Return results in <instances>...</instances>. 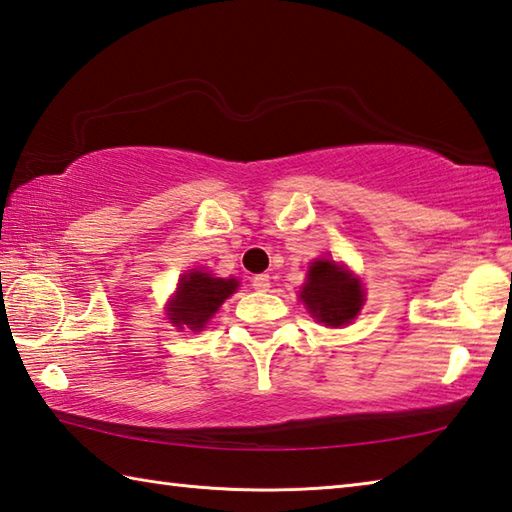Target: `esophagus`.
Segmentation results:
<instances>
[{
    "mask_svg": "<svg viewBox=\"0 0 512 512\" xmlns=\"http://www.w3.org/2000/svg\"><path fill=\"white\" fill-rule=\"evenodd\" d=\"M250 286H253L255 291H268V286H271V277H268L266 273L255 275L253 280H250Z\"/></svg>",
    "mask_w": 512,
    "mask_h": 512,
    "instance_id": "1",
    "label": "esophagus"
}]
</instances>
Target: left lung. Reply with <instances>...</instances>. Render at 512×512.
Returning <instances> with one entry per match:
<instances>
[{
	"mask_svg": "<svg viewBox=\"0 0 512 512\" xmlns=\"http://www.w3.org/2000/svg\"><path fill=\"white\" fill-rule=\"evenodd\" d=\"M300 297L313 318L329 327L349 324L365 302L360 282L331 259H318L311 264Z\"/></svg>",
	"mask_w": 512,
	"mask_h": 512,
	"instance_id": "8db88e82",
	"label": "left lung"
}]
</instances>
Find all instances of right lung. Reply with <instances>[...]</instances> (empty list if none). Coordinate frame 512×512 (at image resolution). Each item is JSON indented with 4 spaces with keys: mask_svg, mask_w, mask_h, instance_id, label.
Segmentation results:
<instances>
[{
    "mask_svg": "<svg viewBox=\"0 0 512 512\" xmlns=\"http://www.w3.org/2000/svg\"><path fill=\"white\" fill-rule=\"evenodd\" d=\"M237 280H221L208 273L194 271L183 275L170 304V320L174 327H188L192 331L203 329L206 322L217 313L226 297L235 293Z\"/></svg>",
    "mask_w": 512,
    "mask_h": 512,
    "instance_id": "1",
    "label": "right lung"
}]
</instances>
